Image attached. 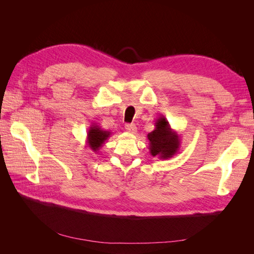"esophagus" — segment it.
Segmentation results:
<instances>
[{"mask_svg": "<svg viewBox=\"0 0 254 254\" xmlns=\"http://www.w3.org/2000/svg\"><path fill=\"white\" fill-rule=\"evenodd\" d=\"M125 129H126V131L129 133H135L136 126L134 124H126Z\"/></svg>", "mask_w": 254, "mask_h": 254, "instance_id": "1", "label": "esophagus"}]
</instances>
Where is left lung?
<instances>
[{
  "instance_id": "1",
  "label": "left lung",
  "mask_w": 254,
  "mask_h": 254,
  "mask_svg": "<svg viewBox=\"0 0 254 254\" xmlns=\"http://www.w3.org/2000/svg\"><path fill=\"white\" fill-rule=\"evenodd\" d=\"M149 151L152 157L171 159L180 148V135L172 129L165 117H159L155 123V129L147 134Z\"/></svg>"
}]
</instances>
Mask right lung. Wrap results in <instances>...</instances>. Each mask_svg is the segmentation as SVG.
Here are the masks:
<instances>
[{
    "label": "right lung",
    "instance_id": "add662e5",
    "mask_svg": "<svg viewBox=\"0 0 254 254\" xmlns=\"http://www.w3.org/2000/svg\"><path fill=\"white\" fill-rule=\"evenodd\" d=\"M111 132L108 130H104L96 123L92 124L87 132V146L94 152H97L102 148L105 142L108 140Z\"/></svg>",
    "mask_w": 254,
    "mask_h": 254
}]
</instances>
